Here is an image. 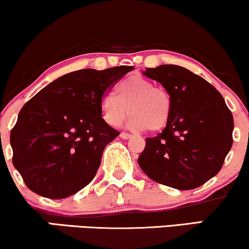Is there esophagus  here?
<instances>
[{"label":"esophagus","mask_w":249,"mask_h":249,"mask_svg":"<svg viewBox=\"0 0 249 249\" xmlns=\"http://www.w3.org/2000/svg\"><path fill=\"white\" fill-rule=\"evenodd\" d=\"M132 137H133L132 134H130V133H126V132H122L121 133L122 139H130V138H132Z\"/></svg>","instance_id":"34e87169"}]
</instances>
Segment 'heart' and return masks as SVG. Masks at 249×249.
Here are the masks:
<instances>
[{
	"instance_id": "b5f03b06",
	"label": "heart",
	"mask_w": 249,
	"mask_h": 249,
	"mask_svg": "<svg viewBox=\"0 0 249 249\" xmlns=\"http://www.w3.org/2000/svg\"><path fill=\"white\" fill-rule=\"evenodd\" d=\"M118 96L107 92L101 100L103 118L111 126H118L131 113L128 126L152 132L167 126L172 113L168 92L158 88L153 81L142 75H130L117 86Z\"/></svg>"
}]
</instances>
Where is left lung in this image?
Returning a JSON list of instances; mask_svg holds the SVG:
<instances>
[{"mask_svg": "<svg viewBox=\"0 0 249 249\" xmlns=\"http://www.w3.org/2000/svg\"><path fill=\"white\" fill-rule=\"evenodd\" d=\"M142 74L163 86L172 113L162 132L146 139L140 168L167 187H200L219 173L232 147V112L213 86L187 68L161 65Z\"/></svg>", "mask_w": 249, "mask_h": 249, "instance_id": "left-lung-1", "label": "left lung"}]
</instances>
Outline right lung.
Here are the masks:
<instances>
[{
	"label": "right lung",
	"mask_w": 249,
	"mask_h": 249,
	"mask_svg": "<svg viewBox=\"0 0 249 249\" xmlns=\"http://www.w3.org/2000/svg\"><path fill=\"white\" fill-rule=\"evenodd\" d=\"M132 70L119 66L71 71L24 104L10 143L15 168L30 190L61 199L90 183L106 146L119 136L102 118L101 100Z\"/></svg>",
	"instance_id": "obj_1"
}]
</instances>
